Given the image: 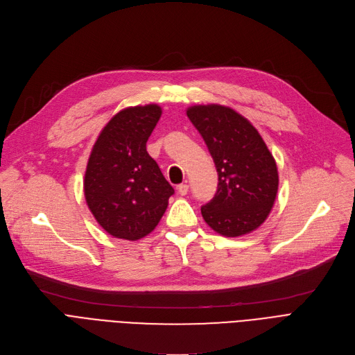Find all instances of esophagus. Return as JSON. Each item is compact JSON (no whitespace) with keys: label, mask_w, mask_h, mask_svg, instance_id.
Instances as JSON below:
<instances>
[{"label":"esophagus","mask_w":355,"mask_h":355,"mask_svg":"<svg viewBox=\"0 0 355 355\" xmlns=\"http://www.w3.org/2000/svg\"><path fill=\"white\" fill-rule=\"evenodd\" d=\"M178 193L181 194V196H185L189 193V185L187 184H180L178 185Z\"/></svg>","instance_id":"34e87169"}]
</instances>
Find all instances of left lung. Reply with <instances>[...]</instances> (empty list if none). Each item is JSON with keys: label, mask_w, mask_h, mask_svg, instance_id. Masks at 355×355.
I'll return each mask as SVG.
<instances>
[{"label": "left lung", "mask_w": 355, "mask_h": 355, "mask_svg": "<svg viewBox=\"0 0 355 355\" xmlns=\"http://www.w3.org/2000/svg\"><path fill=\"white\" fill-rule=\"evenodd\" d=\"M187 116L206 142L218 184L201 214L217 233L246 234L266 220L277 193V168L253 125L230 107L193 106Z\"/></svg>", "instance_id": "left-lung-1"}]
</instances>
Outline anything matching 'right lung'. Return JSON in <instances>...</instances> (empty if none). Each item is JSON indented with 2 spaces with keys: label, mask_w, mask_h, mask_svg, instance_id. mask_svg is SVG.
Returning <instances> with one entry per match:
<instances>
[{
  "label": "right lung",
  "mask_w": 355,
  "mask_h": 355,
  "mask_svg": "<svg viewBox=\"0 0 355 355\" xmlns=\"http://www.w3.org/2000/svg\"><path fill=\"white\" fill-rule=\"evenodd\" d=\"M157 105L121 110L103 128L87 162L86 202L114 237L138 240L151 233L174 194L146 141L159 121Z\"/></svg>",
  "instance_id": "obj_1"
}]
</instances>
